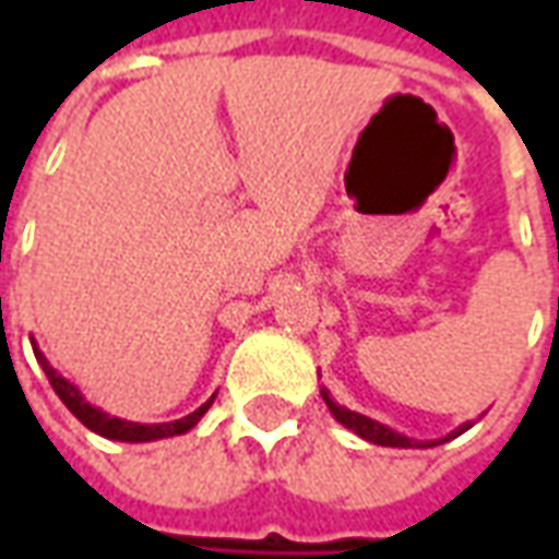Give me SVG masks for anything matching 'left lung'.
<instances>
[{
  "label": "left lung",
  "mask_w": 559,
  "mask_h": 559,
  "mask_svg": "<svg viewBox=\"0 0 559 559\" xmlns=\"http://www.w3.org/2000/svg\"><path fill=\"white\" fill-rule=\"evenodd\" d=\"M320 395H323V401H326V407L332 411V416L344 425V428H350L353 433H359V437H365V440H371V443L377 445H401V449H413V445H419L416 440H411V437H404V433H395L392 428H386V425H380V421L368 419V416H362V413H353L347 411V407H341L338 401H332V395H329L326 389H320ZM469 428L467 425H461L455 433H449L445 440H452V437H457V433H464ZM433 445V443H428Z\"/></svg>",
  "instance_id": "1"
}]
</instances>
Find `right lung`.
Segmentation results:
<instances>
[{"label":"right lung","instance_id":"1","mask_svg":"<svg viewBox=\"0 0 559 559\" xmlns=\"http://www.w3.org/2000/svg\"><path fill=\"white\" fill-rule=\"evenodd\" d=\"M35 356H38L44 374H47L50 386H53V392L62 399V404H66L68 411L74 413V416H78L90 431L102 433V437H110V440H122V443H146V440H160V437H176V433L191 431L197 421H200V416L209 411V404L215 401V395H212L200 411L188 413V416H182V419H176V421H160V425H140V421L116 419V416H107V413L98 411V407H92L90 401H83V395H80L78 389L71 386L66 377L56 374L41 353L35 350Z\"/></svg>","mask_w":559,"mask_h":559}]
</instances>
